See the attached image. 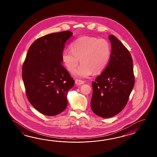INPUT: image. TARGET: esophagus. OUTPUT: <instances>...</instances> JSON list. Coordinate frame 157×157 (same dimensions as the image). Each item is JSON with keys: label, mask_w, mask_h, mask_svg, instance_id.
<instances>
[{"label": "esophagus", "mask_w": 157, "mask_h": 157, "mask_svg": "<svg viewBox=\"0 0 157 157\" xmlns=\"http://www.w3.org/2000/svg\"><path fill=\"white\" fill-rule=\"evenodd\" d=\"M84 83L83 81L80 80H75V83L77 85H82Z\"/></svg>", "instance_id": "1"}]
</instances>
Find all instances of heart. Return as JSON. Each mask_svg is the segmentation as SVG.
I'll list each match as a JSON object with an SVG mask.
<instances>
[{"label": "heart", "mask_w": 157, "mask_h": 157, "mask_svg": "<svg viewBox=\"0 0 157 157\" xmlns=\"http://www.w3.org/2000/svg\"><path fill=\"white\" fill-rule=\"evenodd\" d=\"M111 48L105 39L95 37L83 36L71 44V50H64L62 53V60L67 70L73 72L79 62L81 64L75 72L80 78H86L91 74L102 72L110 60Z\"/></svg>", "instance_id": "heart-1"}]
</instances>
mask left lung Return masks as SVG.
Segmentation results:
<instances>
[{"label":"left lung","instance_id":"obj_1","mask_svg":"<svg viewBox=\"0 0 157 157\" xmlns=\"http://www.w3.org/2000/svg\"><path fill=\"white\" fill-rule=\"evenodd\" d=\"M108 37L112 47L109 62L92 83L91 109L102 118L113 117L124 109L135 83L130 52L116 37Z\"/></svg>","mask_w":157,"mask_h":157}]
</instances>
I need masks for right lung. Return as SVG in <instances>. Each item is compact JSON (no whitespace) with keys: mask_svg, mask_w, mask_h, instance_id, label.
<instances>
[{"mask_svg":"<svg viewBox=\"0 0 157 157\" xmlns=\"http://www.w3.org/2000/svg\"><path fill=\"white\" fill-rule=\"evenodd\" d=\"M70 31L50 33L30 46L22 67L27 97L41 113L56 116L67 107V95L75 81L62 65L64 44Z\"/></svg>","mask_w":157,"mask_h":157,"instance_id":"obj_1","label":"right lung"}]
</instances>
